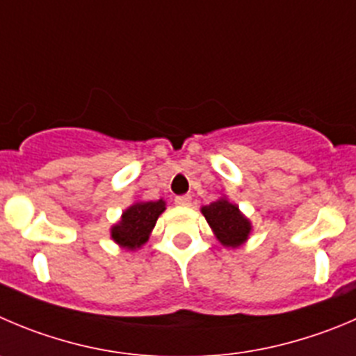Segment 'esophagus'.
<instances>
[{
  "instance_id": "obj_1",
  "label": "esophagus",
  "mask_w": 356,
  "mask_h": 356,
  "mask_svg": "<svg viewBox=\"0 0 356 356\" xmlns=\"http://www.w3.org/2000/svg\"><path fill=\"white\" fill-rule=\"evenodd\" d=\"M175 202L178 206H191V202H192V197L191 195H178V197L175 199Z\"/></svg>"
}]
</instances>
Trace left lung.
Masks as SVG:
<instances>
[{
	"instance_id": "8db88e82",
	"label": "left lung",
	"mask_w": 356,
	"mask_h": 356,
	"mask_svg": "<svg viewBox=\"0 0 356 356\" xmlns=\"http://www.w3.org/2000/svg\"><path fill=\"white\" fill-rule=\"evenodd\" d=\"M201 211L215 231L216 238L225 246L236 248L246 241L250 231H252V225L241 215L238 206L231 204L227 199H218L209 206H204Z\"/></svg>"
}]
</instances>
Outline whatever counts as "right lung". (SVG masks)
Returning <instances> with one entry per match:
<instances>
[{
    "label": "right lung",
    "mask_w": 356,
    "mask_h": 356,
    "mask_svg": "<svg viewBox=\"0 0 356 356\" xmlns=\"http://www.w3.org/2000/svg\"><path fill=\"white\" fill-rule=\"evenodd\" d=\"M164 209V201L136 202L127 211H124L120 222L113 225L111 238L127 250L140 248L148 239V234Z\"/></svg>",
    "instance_id": "right-lung-1"
}]
</instances>
